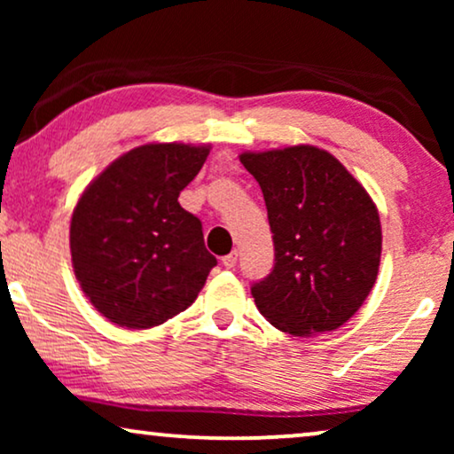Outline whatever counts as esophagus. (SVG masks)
<instances>
[{"label": "esophagus", "mask_w": 454, "mask_h": 454, "mask_svg": "<svg viewBox=\"0 0 454 454\" xmlns=\"http://www.w3.org/2000/svg\"><path fill=\"white\" fill-rule=\"evenodd\" d=\"M223 264H225V269H233V266L238 264V252H231L227 254V256H223Z\"/></svg>", "instance_id": "obj_1"}]
</instances>
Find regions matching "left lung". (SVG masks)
<instances>
[{
  "label": "left lung",
  "instance_id": "1",
  "mask_svg": "<svg viewBox=\"0 0 454 454\" xmlns=\"http://www.w3.org/2000/svg\"><path fill=\"white\" fill-rule=\"evenodd\" d=\"M239 160L262 190L275 244L270 275L252 285L260 314L295 337L343 326L380 266V216L370 194L316 146L244 153Z\"/></svg>",
  "mask_w": 454,
  "mask_h": 454
}]
</instances>
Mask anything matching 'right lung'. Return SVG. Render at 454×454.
Masks as SVG:
<instances>
[{
    "instance_id": "add662e5",
    "label": "right lung",
    "mask_w": 454,
    "mask_h": 454,
    "mask_svg": "<svg viewBox=\"0 0 454 454\" xmlns=\"http://www.w3.org/2000/svg\"><path fill=\"white\" fill-rule=\"evenodd\" d=\"M208 146L145 145L89 184L70 225L80 287L105 318L126 328L163 325L192 306L216 258L202 223L177 198Z\"/></svg>"
}]
</instances>
